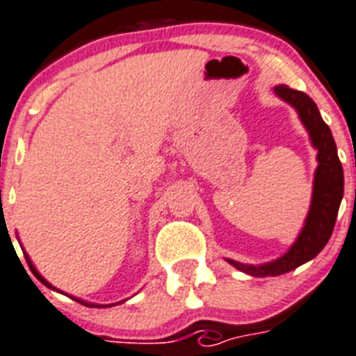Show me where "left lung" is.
Instances as JSON below:
<instances>
[{
    "mask_svg": "<svg viewBox=\"0 0 356 356\" xmlns=\"http://www.w3.org/2000/svg\"><path fill=\"white\" fill-rule=\"evenodd\" d=\"M274 92L281 99L290 103L298 112V118L309 131L311 142L318 149V168L314 172L313 200H311V209L305 218V225L298 234L295 244L288 249V253L264 265H245L241 261L227 260L235 268L249 275H254V277L286 274V272L300 267L305 261L313 260L327 245L328 238L334 232L339 205H341L344 193L343 165L339 161L337 147H335L330 128L321 119L316 103L305 92L291 89L288 86H275Z\"/></svg>",
    "mask_w": 356,
    "mask_h": 356,
    "instance_id": "left-lung-1",
    "label": "left lung"
}]
</instances>
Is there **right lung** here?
<instances>
[{
	"mask_svg": "<svg viewBox=\"0 0 356 356\" xmlns=\"http://www.w3.org/2000/svg\"><path fill=\"white\" fill-rule=\"evenodd\" d=\"M24 257H26V261H28L29 268H31V272H33V274H35V277L38 279L40 283H42V284H45V286H49V288H52V290H56V288L52 286V284L49 283V281H45V279H43L42 275H40V272L36 270V268H35V265L31 264V260H29V257H28V254L24 253ZM75 300H77V302H81V304H84V305H89V307H111V305H114V304H107V305H102V304H89V302H84V300H81V298H75Z\"/></svg>",
	"mask_w": 356,
	"mask_h": 356,
	"instance_id": "add662e5",
	"label": "right lung"
}]
</instances>
